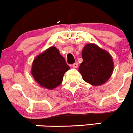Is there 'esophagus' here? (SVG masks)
Returning a JSON list of instances; mask_svg holds the SVG:
<instances>
[{
  "instance_id": "34e87169",
  "label": "esophagus",
  "mask_w": 133,
  "mask_h": 133,
  "mask_svg": "<svg viewBox=\"0 0 133 133\" xmlns=\"http://www.w3.org/2000/svg\"><path fill=\"white\" fill-rule=\"evenodd\" d=\"M72 67L74 68V69H76V68L78 67V63H74V64H72Z\"/></svg>"
}]
</instances>
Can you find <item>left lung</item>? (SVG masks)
<instances>
[{
	"label": "left lung",
	"instance_id": "8db88e82",
	"mask_svg": "<svg viewBox=\"0 0 133 133\" xmlns=\"http://www.w3.org/2000/svg\"><path fill=\"white\" fill-rule=\"evenodd\" d=\"M83 62L79 73L85 82L95 86L101 85L109 79L113 72L114 63L110 54L94 44H88L82 52Z\"/></svg>",
	"mask_w": 133,
	"mask_h": 133
}]
</instances>
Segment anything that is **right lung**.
<instances>
[{"label": "right lung", "mask_w": 133, "mask_h": 133, "mask_svg": "<svg viewBox=\"0 0 133 133\" xmlns=\"http://www.w3.org/2000/svg\"><path fill=\"white\" fill-rule=\"evenodd\" d=\"M69 69L59 50L52 46L34 59L31 74L40 86L53 89L61 83L64 73Z\"/></svg>", "instance_id": "add662e5"}]
</instances>
